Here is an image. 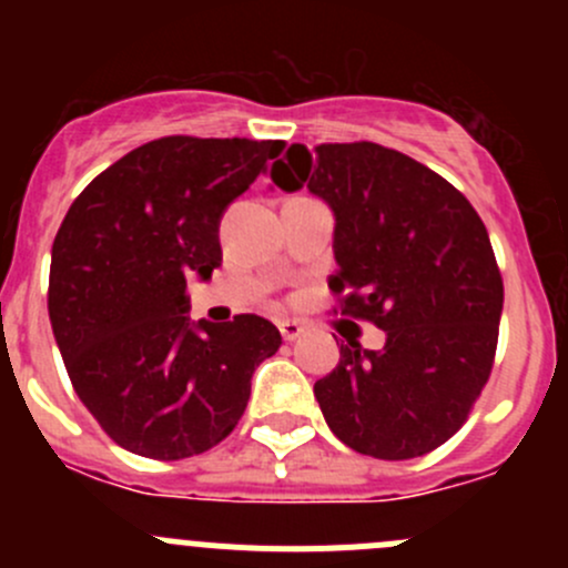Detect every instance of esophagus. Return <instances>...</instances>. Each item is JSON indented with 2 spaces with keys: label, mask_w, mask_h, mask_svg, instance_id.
<instances>
[{
  "label": "esophagus",
  "mask_w": 568,
  "mask_h": 568,
  "mask_svg": "<svg viewBox=\"0 0 568 568\" xmlns=\"http://www.w3.org/2000/svg\"><path fill=\"white\" fill-rule=\"evenodd\" d=\"M280 335H283V341H296V337H302V332H305V324H300V321H291V318H283L280 321Z\"/></svg>",
  "instance_id": "obj_1"
}]
</instances>
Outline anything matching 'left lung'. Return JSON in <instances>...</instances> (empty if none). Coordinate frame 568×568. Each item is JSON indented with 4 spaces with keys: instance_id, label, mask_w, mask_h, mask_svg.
Wrapping results in <instances>:
<instances>
[{
    "instance_id": "left-lung-1",
    "label": "left lung",
    "mask_w": 568,
    "mask_h": 568,
    "mask_svg": "<svg viewBox=\"0 0 568 568\" xmlns=\"http://www.w3.org/2000/svg\"><path fill=\"white\" fill-rule=\"evenodd\" d=\"M283 192L332 209L343 313L385 329L313 385L326 426L357 454L415 459L448 443L491 374L503 280L489 233L443 175L376 142L291 145L272 164Z\"/></svg>"
}]
</instances>
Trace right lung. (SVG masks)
<instances>
[{"mask_svg": "<svg viewBox=\"0 0 568 568\" xmlns=\"http://www.w3.org/2000/svg\"><path fill=\"white\" fill-rule=\"evenodd\" d=\"M280 140L162 136L106 168L57 231L49 318L68 376L101 428L175 462L236 428L252 374L280 348L261 316H186V280L222 263L220 220Z\"/></svg>", "mask_w": 568, "mask_h": 568, "instance_id": "1", "label": "right lung"}]
</instances>
